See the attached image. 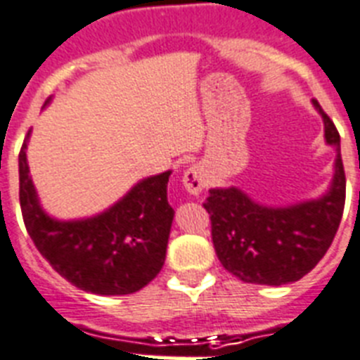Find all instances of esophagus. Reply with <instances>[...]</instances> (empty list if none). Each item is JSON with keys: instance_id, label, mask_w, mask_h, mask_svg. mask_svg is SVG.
Here are the masks:
<instances>
[{"instance_id": "34e87169", "label": "esophagus", "mask_w": 360, "mask_h": 360, "mask_svg": "<svg viewBox=\"0 0 360 360\" xmlns=\"http://www.w3.org/2000/svg\"><path fill=\"white\" fill-rule=\"evenodd\" d=\"M184 187H186L187 193H191V195H198L202 193V189L207 186V173L204 165L200 163H195L191 167L187 169L186 173H184Z\"/></svg>"}]
</instances>
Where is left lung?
Here are the masks:
<instances>
[{
  "label": "left lung",
  "instance_id": "left-lung-1",
  "mask_svg": "<svg viewBox=\"0 0 360 360\" xmlns=\"http://www.w3.org/2000/svg\"><path fill=\"white\" fill-rule=\"evenodd\" d=\"M313 105L323 120L326 143L337 150L326 195L274 207L252 200L237 187H215L204 202L217 257L245 283L278 287L302 280L326 255L338 230L346 202L340 136L319 101Z\"/></svg>",
  "mask_w": 360,
  "mask_h": 360
}]
</instances>
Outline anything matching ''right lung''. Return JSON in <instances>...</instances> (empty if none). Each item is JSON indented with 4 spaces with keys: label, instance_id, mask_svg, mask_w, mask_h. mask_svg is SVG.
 Returning a JSON list of instances; mask_svg holds the SVG:
<instances>
[{
    "label": "right lung",
    "instance_id": "obj_1",
    "mask_svg": "<svg viewBox=\"0 0 360 360\" xmlns=\"http://www.w3.org/2000/svg\"><path fill=\"white\" fill-rule=\"evenodd\" d=\"M29 136L18 158L20 206L38 252L62 278L86 292L120 296L143 289L165 263L174 217L167 202L171 171L139 180L103 213L58 221L44 212L29 174Z\"/></svg>",
    "mask_w": 360,
    "mask_h": 360
}]
</instances>
